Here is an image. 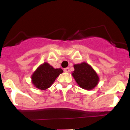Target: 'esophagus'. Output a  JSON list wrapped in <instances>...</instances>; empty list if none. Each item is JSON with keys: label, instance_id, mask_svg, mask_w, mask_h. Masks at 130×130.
Masks as SVG:
<instances>
[{"label": "esophagus", "instance_id": "obj_1", "mask_svg": "<svg viewBox=\"0 0 130 130\" xmlns=\"http://www.w3.org/2000/svg\"><path fill=\"white\" fill-rule=\"evenodd\" d=\"M64 72H66V73H68V72H70V68H64Z\"/></svg>", "mask_w": 130, "mask_h": 130}]
</instances>
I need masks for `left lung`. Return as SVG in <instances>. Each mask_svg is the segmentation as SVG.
<instances>
[{"label":"left lung","instance_id":"obj_1","mask_svg":"<svg viewBox=\"0 0 130 130\" xmlns=\"http://www.w3.org/2000/svg\"><path fill=\"white\" fill-rule=\"evenodd\" d=\"M75 70L72 73L73 78L81 88L92 90L99 82V77L94 70L87 62L75 64Z\"/></svg>","mask_w":130,"mask_h":130}]
</instances>
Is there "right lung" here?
I'll use <instances>...</instances> for the list:
<instances>
[{
	"label": "right lung",
	"instance_id": "add662e5",
	"mask_svg": "<svg viewBox=\"0 0 130 130\" xmlns=\"http://www.w3.org/2000/svg\"><path fill=\"white\" fill-rule=\"evenodd\" d=\"M63 72L61 68L55 69L47 62L41 64L32 75V83L40 90L51 87L58 75Z\"/></svg>",
	"mask_w": 130,
	"mask_h": 130
}]
</instances>
